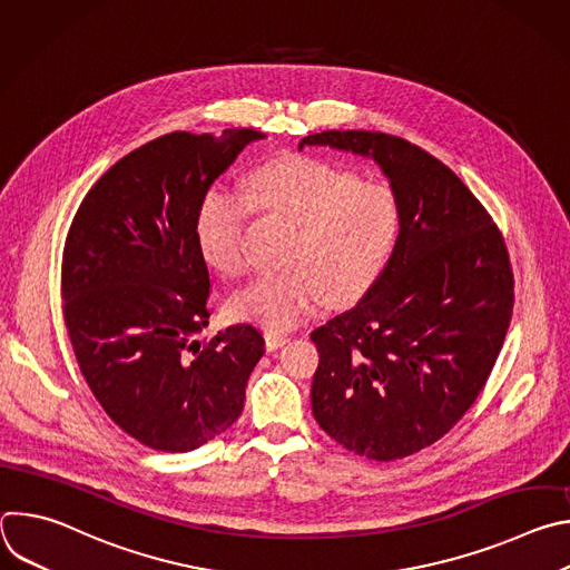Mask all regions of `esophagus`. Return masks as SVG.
<instances>
[{"label":"esophagus","mask_w":570,"mask_h":570,"mask_svg":"<svg viewBox=\"0 0 570 570\" xmlns=\"http://www.w3.org/2000/svg\"><path fill=\"white\" fill-rule=\"evenodd\" d=\"M264 341H266V350H268V352H275V350H279V347H284V345L288 343V336L277 334V332H266V334H264Z\"/></svg>","instance_id":"esophagus-1"}]
</instances>
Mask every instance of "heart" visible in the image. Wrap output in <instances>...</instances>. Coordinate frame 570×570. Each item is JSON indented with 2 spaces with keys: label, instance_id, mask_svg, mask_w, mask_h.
<instances>
[{
  "label": "heart",
  "instance_id": "obj_1",
  "mask_svg": "<svg viewBox=\"0 0 570 570\" xmlns=\"http://www.w3.org/2000/svg\"><path fill=\"white\" fill-rule=\"evenodd\" d=\"M253 203L297 223L284 253V271L262 273L232 295L236 317L268 332H286L330 304L361 297L385 271L401 234L403 209L387 185L315 157L268 161L248 178ZM248 198L218 185L203 198L196 236L205 259L225 275L248 266Z\"/></svg>",
  "mask_w": 570,
  "mask_h": 570
}]
</instances>
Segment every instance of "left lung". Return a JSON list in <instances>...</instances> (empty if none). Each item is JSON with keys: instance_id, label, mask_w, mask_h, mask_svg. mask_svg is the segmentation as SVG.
I'll return each mask as SVG.
<instances>
[{"instance_id": "8db88e82", "label": "left lung", "mask_w": 570, "mask_h": 570, "mask_svg": "<svg viewBox=\"0 0 570 570\" xmlns=\"http://www.w3.org/2000/svg\"><path fill=\"white\" fill-rule=\"evenodd\" d=\"M304 146L374 159L403 209L381 277L311 334L313 417L358 455L405 458L449 433L492 374L514 306L505 240L466 185L411 141L324 130Z\"/></svg>"}]
</instances>
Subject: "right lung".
Masks as SVG:
<instances>
[{
    "instance_id": "1",
    "label": "right lung",
    "mask_w": 570,
    "mask_h": 570,
    "mask_svg": "<svg viewBox=\"0 0 570 570\" xmlns=\"http://www.w3.org/2000/svg\"><path fill=\"white\" fill-rule=\"evenodd\" d=\"M264 137L250 128L157 137L110 167L71 220L62 313L78 367L110 420L155 451L187 453L227 431L264 356L253 324L196 338L212 313L200 203Z\"/></svg>"
}]
</instances>
